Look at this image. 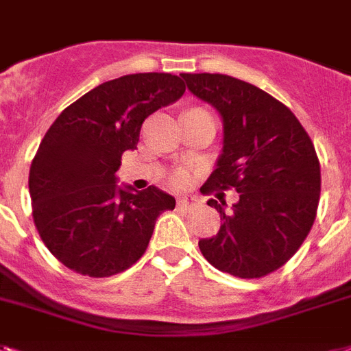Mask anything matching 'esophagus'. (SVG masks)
<instances>
[{
  "instance_id": "1",
  "label": "esophagus",
  "mask_w": 351,
  "mask_h": 351,
  "mask_svg": "<svg viewBox=\"0 0 351 351\" xmlns=\"http://www.w3.org/2000/svg\"><path fill=\"white\" fill-rule=\"evenodd\" d=\"M178 207H182V209H191V207H195L196 204H198V200H196L195 196H182V198H178Z\"/></svg>"
}]
</instances>
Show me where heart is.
<instances>
[{"instance_id": "b5f03b06", "label": "heart", "mask_w": 351, "mask_h": 351, "mask_svg": "<svg viewBox=\"0 0 351 351\" xmlns=\"http://www.w3.org/2000/svg\"><path fill=\"white\" fill-rule=\"evenodd\" d=\"M171 184L175 185V187H182V185L187 184V175H185L184 171H176L171 176Z\"/></svg>"}]
</instances>
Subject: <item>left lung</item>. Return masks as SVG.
<instances>
[{
    "label": "left lung",
    "mask_w": 351,
    "mask_h": 351,
    "mask_svg": "<svg viewBox=\"0 0 351 351\" xmlns=\"http://www.w3.org/2000/svg\"><path fill=\"white\" fill-rule=\"evenodd\" d=\"M180 75L223 121V149L200 191L240 193L230 213L225 202H207L223 223L198 247L221 272L263 278L298 252L314 225L321 195L314 144L294 113L254 84L221 73Z\"/></svg>",
    "instance_id": "obj_1"
}]
</instances>
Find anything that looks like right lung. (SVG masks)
Returning a JSON list of instances; mask_svg holds the SVG:
<instances>
[{
    "mask_svg": "<svg viewBox=\"0 0 351 351\" xmlns=\"http://www.w3.org/2000/svg\"><path fill=\"white\" fill-rule=\"evenodd\" d=\"M185 92L178 75L131 73L102 82L62 110L39 144L28 176L36 229L70 270L124 272L146 252L156 218L175 198L155 185L119 187L122 153L136 149L142 122Z\"/></svg>",
    "mask_w": 351,
    "mask_h": 351,
    "instance_id": "add662e5",
    "label": "right lung"
}]
</instances>
